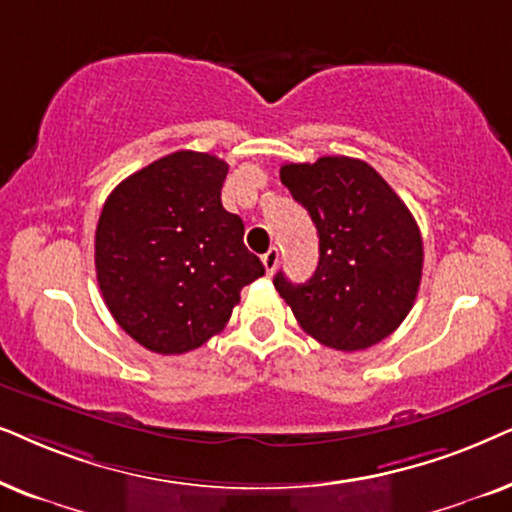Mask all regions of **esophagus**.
Wrapping results in <instances>:
<instances>
[{
    "label": "esophagus",
    "mask_w": 512,
    "mask_h": 512,
    "mask_svg": "<svg viewBox=\"0 0 512 512\" xmlns=\"http://www.w3.org/2000/svg\"><path fill=\"white\" fill-rule=\"evenodd\" d=\"M278 248H271L269 252H264L262 255V264H264V269H267V274L271 276L276 271V267H278Z\"/></svg>",
    "instance_id": "34e87169"
}]
</instances>
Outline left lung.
Returning <instances> with one entry per match:
<instances>
[{
	"mask_svg": "<svg viewBox=\"0 0 512 512\" xmlns=\"http://www.w3.org/2000/svg\"><path fill=\"white\" fill-rule=\"evenodd\" d=\"M281 182L318 229V267L306 283L278 271L274 285L306 335L337 351H363L410 313L424 243L410 208L370 163L320 156L285 163Z\"/></svg>",
	"mask_w": 512,
	"mask_h": 512,
	"instance_id": "8db88e82",
	"label": "left lung"
}]
</instances>
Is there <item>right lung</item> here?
Masks as SVG:
<instances>
[{"label":"right lung","mask_w":512,"mask_h":512,"mask_svg":"<svg viewBox=\"0 0 512 512\" xmlns=\"http://www.w3.org/2000/svg\"><path fill=\"white\" fill-rule=\"evenodd\" d=\"M229 166L213 154H168L107 196L95 229V271L109 313L163 356L222 332L245 285L264 276L243 245V220L222 208Z\"/></svg>","instance_id":"right-lung-1"}]
</instances>
